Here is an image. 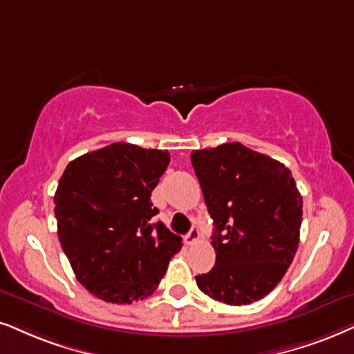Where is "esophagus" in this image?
Wrapping results in <instances>:
<instances>
[{
  "label": "esophagus",
  "instance_id": "34e87169",
  "mask_svg": "<svg viewBox=\"0 0 354 354\" xmlns=\"http://www.w3.org/2000/svg\"><path fill=\"white\" fill-rule=\"evenodd\" d=\"M199 239H201L199 229L198 227H192V229L189 230V234L185 236V241H186V245H194V243H198Z\"/></svg>",
  "mask_w": 354,
  "mask_h": 354
}]
</instances>
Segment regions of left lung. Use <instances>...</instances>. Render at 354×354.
<instances>
[{
  "mask_svg": "<svg viewBox=\"0 0 354 354\" xmlns=\"http://www.w3.org/2000/svg\"><path fill=\"white\" fill-rule=\"evenodd\" d=\"M191 163L216 227V266L198 288L229 306L259 301L297 252L302 196L290 169L240 142L192 151Z\"/></svg>",
  "mask_w": 354,
  "mask_h": 354,
  "instance_id": "left-lung-1",
  "label": "left lung"
}]
</instances>
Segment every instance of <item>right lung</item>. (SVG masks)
Here are the masks:
<instances>
[{
	"instance_id": "obj_1",
	"label": "right lung",
	"mask_w": 354,
	"mask_h": 354,
	"mask_svg": "<svg viewBox=\"0 0 354 354\" xmlns=\"http://www.w3.org/2000/svg\"><path fill=\"white\" fill-rule=\"evenodd\" d=\"M169 165L165 150L115 142L68 163L55 191L58 240L93 296L132 304L150 296L183 247L150 196Z\"/></svg>"
}]
</instances>
